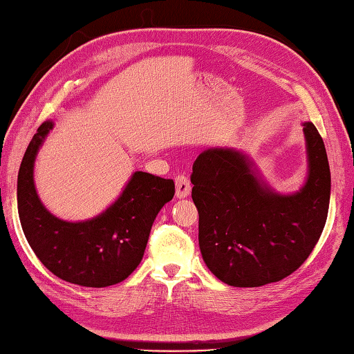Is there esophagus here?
<instances>
[{
    "label": "esophagus",
    "mask_w": 354,
    "mask_h": 354,
    "mask_svg": "<svg viewBox=\"0 0 354 354\" xmlns=\"http://www.w3.org/2000/svg\"><path fill=\"white\" fill-rule=\"evenodd\" d=\"M191 193V182L185 174H178L176 177V196L178 199H185Z\"/></svg>",
    "instance_id": "obj_1"
}]
</instances>
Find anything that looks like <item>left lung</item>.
Listing matches in <instances>:
<instances>
[{
	"label": "left lung",
	"instance_id": "8db88e82",
	"mask_svg": "<svg viewBox=\"0 0 354 354\" xmlns=\"http://www.w3.org/2000/svg\"><path fill=\"white\" fill-rule=\"evenodd\" d=\"M305 130L309 176L300 193L264 188L250 161L232 149H207L193 165L191 196L199 212V245L208 269L230 286L280 281L311 255L330 207L331 174L324 140Z\"/></svg>",
	"mask_w": 354,
	"mask_h": 354
}]
</instances>
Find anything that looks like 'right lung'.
I'll return each instance as SVG.
<instances>
[{
	"label": "right lung",
	"mask_w": 354,
	"mask_h": 354,
	"mask_svg": "<svg viewBox=\"0 0 354 354\" xmlns=\"http://www.w3.org/2000/svg\"><path fill=\"white\" fill-rule=\"evenodd\" d=\"M53 122H43L24 152L18 171V214L30 249L48 270L68 283L107 288L121 283L140 264L158 212L176 185L147 172H135L120 199L86 222H65L46 212L34 187V160Z\"/></svg>",
	"instance_id": "right-lung-1"
}]
</instances>
